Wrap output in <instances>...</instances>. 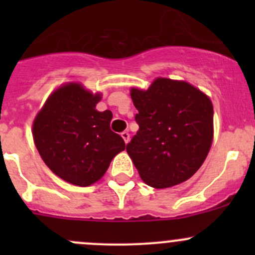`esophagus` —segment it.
<instances>
[{
  "label": "esophagus",
  "mask_w": 255,
  "mask_h": 255,
  "mask_svg": "<svg viewBox=\"0 0 255 255\" xmlns=\"http://www.w3.org/2000/svg\"><path fill=\"white\" fill-rule=\"evenodd\" d=\"M121 137L123 138V140H125V143H126V144H127L128 142H129V133L126 132V130H125V132L121 133Z\"/></svg>",
  "instance_id": "obj_1"
}]
</instances>
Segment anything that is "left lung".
I'll return each mask as SVG.
<instances>
[{
  "mask_svg": "<svg viewBox=\"0 0 255 255\" xmlns=\"http://www.w3.org/2000/svg\"><path fill=\"white\" fill-rule=\"evenodd\" d=\"M137 134L127 153L146 185L165 189L190 179L206 159L213 138V106L185 81L159 78L146 91L132 89Z\"/></svg>",
  "mask_w": 255,
  "mask_h": 255,
  "instance_id": "1",
  "label": "left lung"
}]
</instances>
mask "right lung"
<instances>
[{
  "instance_id": "add662e5",
  "label": "right lung",
  "mask_w": 255,
  "mask_h": 255,
  "mask_svg": "<svg viewBox=\"0 0 255 255\" xmlns=\"http://www.w3.org/2000/svg\"><path fill=\"white\" fill-rule=\"evenodd\" d=\"M100 100L80 84H68L50 95L33 123L35 146L48 168L78 186L101 179L126 148L110 127L112 112L96 110Z\"/></svg>"
}]
</instances>
